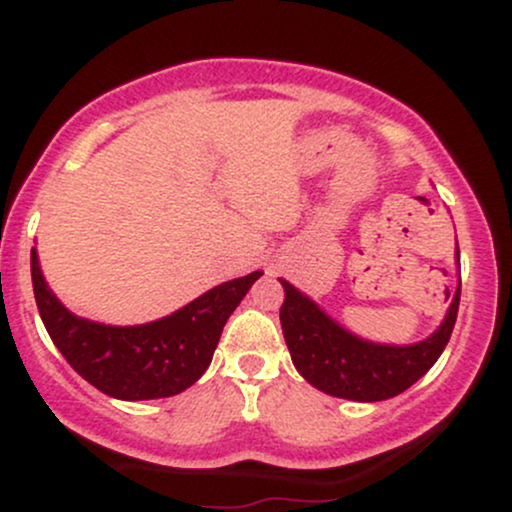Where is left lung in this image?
<instances>
[{"label":"left lung","mask_w":512,"mask_h":512,"mask_svg":"<svg viewBox=\"0 0 512 512\" xmlns=\"http://www.w3.org/2000/svg\"><path fill=\"white\" fill-rule=\"evenodd\" d=\"M460 262V250H455ZM286 298L279 310L291 361L310 385L325 395L354 402L397 397L431 370L443 354L460 308V289L452 293L445 320L431 337L416 344H378L356 337L289 281L279 279ZM450 296V293H448Z\"/></svg>","instance_id":"1"}]
</instances>
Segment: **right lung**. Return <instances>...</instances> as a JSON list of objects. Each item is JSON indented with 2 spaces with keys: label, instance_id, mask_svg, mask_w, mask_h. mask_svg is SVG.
I'll list each match as a JSON object with an SVG mask.
<instances>
[{
  "label": "right lung",
  "instance_id": "obj_1",
  "mask_svg": "<svg viewBox=\"0 0 512 512\" xmlns=\"http://www.w3.org/2000/svg\"><path fill=\"white\" fill-rule=\"evenodd\" d=\"M31 276L45 330L69 366L103 395L137 402L173 397L202 378L223 325L262 272L214 286L175 313L132 327L103 325L69 313L40 272L35 248Z\"/></svg>",
  "mask_w": 512,
  "mask_h": 512
}]
</instances>
